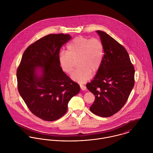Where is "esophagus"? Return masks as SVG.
Segmentation results:
<instances>
[{"label":"esophagus","mask_w":153,"mask_h":153,"mask_svg":"<svg viewBox=\"0 0 153 153\" xmlns=\"http://www.w3.org/2000/svg\"><path fill=\"white\" fill-rule=\"evenodd\" d=\"M80 86L81 89H82V90H83V91H85V90L86 89V86H85V85H80Z\"/></svg>","instance_id":"1"}]
</instances>
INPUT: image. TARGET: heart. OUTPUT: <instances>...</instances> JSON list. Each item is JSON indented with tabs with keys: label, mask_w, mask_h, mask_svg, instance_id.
Listing matches in <instances>:
<instances>
[{
	"label": "heart",
	"mask_w": 153,
	"mask_h": 153,
	"mask_svg": "<svg viewBox=\"0 0 153 153\" xmlns=\"http://www.w3.org/2000/svg\"><path fill=\"white\" fill-rule=\"evenodd\" d=\"M104 56V46L100 39L78 36L67 45L66 53L62 52L59 61L62 70L71 74L77 62L79 68L73 73V80L84 83L101 67Z\"/></svg>",
	"instance_id": "obj_1"
}]
</instances>
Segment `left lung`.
<instances>
[{
	"mask_svg": "<svg viewBox=\"0 0 153 153\" xmlns=\"http://www.w3.org/2000/svg\"><path fill=\"white\" fill-rule=\"evenodd\" d=\"M104 46L102 64L93 80L86 85L95 99L94 114L109 117L126 102L135 83V69L125 48L106 32L97 31Z\"/></svg>",
	"mask_w": 153,
	"mask_h": 153,
	"instance_id": "left-lung-1",
	"label": "left lung"
}]
</instances>
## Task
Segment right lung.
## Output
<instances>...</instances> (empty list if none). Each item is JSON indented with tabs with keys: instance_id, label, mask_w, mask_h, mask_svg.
Listing matches in <instances>:
<instances>
[{
	"instance_id": "obj_1",
	"label": "right lung",
	"mask_w": 153,
	"mask_h": 153,
	"mask_svg": "<svg viewBox=\"0 0 153 153\" xmlns=\"http://www.w3.org/2000/svg\"><path fill=\"white\" fill-rule=\"evenodd\" d=\"M68 34L52 33L31 44L24 51L16 71L18 89L31 112L47 121H54L67 111L68 103L80 92L78 83L62 71L59 61ZM41 67L42 74H37Z\"/></svg>"
}]
</instances>
